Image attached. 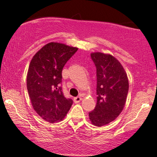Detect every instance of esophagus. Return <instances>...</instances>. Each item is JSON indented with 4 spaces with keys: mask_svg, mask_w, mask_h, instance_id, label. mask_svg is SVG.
I'll use <instances>...</instances> for the list:
<instances>
[{
    "mask_svg": "<svg viewBox=\"0 0 157 157\" xmlns=\"http://www.w3.org/2000/svg\"><path fill=\"white\" fill-rule=\"evenodd\" d=\"M81 100H82V97H76L74 98V102H75V103H78V102H80Z\"/></svg>",
    "mask_w": 157,
    "mask_h": 157,
    "instance_id": "1",
    "label": "esophagus"
}]
</instances>
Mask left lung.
<instances>
[{"label":"left lung","mask_w":157,"mask_h":157,"mask_svg":"<svg viewBox=\"0 0 157 157\" xmlns=\"http://www.w3.org/2000/svg\"><path fill=\"white\" fill-rule=\"evenodd\" d=\"M97 69V104L89 112L91 123L107 125L121 113L128 93L127 75L120 63L110 55H91Z\"/></svg>","instance_id":"obj_1"}]
</instances>
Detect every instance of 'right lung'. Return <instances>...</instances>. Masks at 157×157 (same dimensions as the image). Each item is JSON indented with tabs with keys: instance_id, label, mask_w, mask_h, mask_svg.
Wrapping results in <instances>:
<instances>
[{
	"instance_id": "right-lung-1",
	"label": "right lung",
	"mask_w": 157,
	"mask_h": 157,
	"mask_svg": "<svg viewBox=\"0 0 157 157\" xmlns=\"http://www.w3.org/2000/svg\"><path fill=\"white\" fill-rule=\"evenodd\" d=\"M78 48L58 43L46 44L35 54L27 74V90L35 111L48 122L65 117L73 103L63 92L62 71Z\"/></svg>"
}]
</instances>
